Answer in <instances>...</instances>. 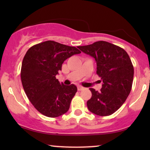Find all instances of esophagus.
<instances>
[{"label":"esophagus","mask_w":150,"mask_h":150,"mask_svg":"<svg viewBox=\"0 0 150 150\" xmlns=\"http://www.w3.org/2000/svg\"><path fill=\"white\" fill-rule=\"evenodd\" d=\"M82 89H84V87H82V86H78V87H77V90L78 91H81L82 90Z\"/></svg>","instance_id":"obj_1"}]
</instances>
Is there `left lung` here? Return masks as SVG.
<instances>
[{
    "label": "left lung",
    "instance_id": "obj_1",
    "mask_svg": "<svg viewBox=\"0 0 150 150\" xmlns=\"http://www.w3.org/2000/svg\"><path fill=\"white\" fill-rule=\"evenodd\" d=\"M77 47L95 59L97 74L102 82L99 92L89 89L92 97L87 101V108L98 116L113 114L131 91L134 68L128 54L122 48L104 41Z\"/></svg>",
    "mask_w": 150,
    "mask_h": 150
}]
</instances>
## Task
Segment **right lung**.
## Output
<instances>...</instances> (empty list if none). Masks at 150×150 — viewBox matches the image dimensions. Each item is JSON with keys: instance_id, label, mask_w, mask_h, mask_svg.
Here are the masks:
<instances>
[{"instance_id": "right-lung-1", "label": "right lung", "mask_w": 150, "mask_h": 150, "mask_svg": "<svg viewBox=\"0 0 150 150\" xmlns=\"http://www.w3.org/2000/svg\"><path fill=\"white\" fill-rule=\"evenodd\" d=\"M80 53L76 47L54 41L39 43L27 51L20 73L22 87L29 100L42 114L56 118L68 111L77 87L60 83L56 75L67 58Z\"/></svg>"}]
</instances>
